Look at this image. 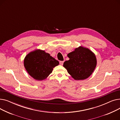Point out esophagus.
Listing matches in <instances>:
<instances>
[{"label":"esophagus","instance_id":"34e87169","mask_svg":"<svg viewBox=\"0 0 120 120\" xmlns=\"http://www.w3.org/2000/svg\"><path fill=\"white\" fill-rule=\"evenodd\" d=\"M63 63H64V61H60V64L61 65H63Z\"/></svg>","mask_w":120,"mask_h":120}]
</instances>
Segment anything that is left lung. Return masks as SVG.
Segmentation results:
<instances>
[{
  "mask_svg": "<svg viewBox=\"0 0 120 120\" xmlns=\"http://www.w3.org/2000/svg\"><path fill=\"white\" fill-rule=\"evenodd\" d=\"M67 56L70 59L64 63L63 67L74 80L89 78L96 67V55L89 48L79 46Z\"/></svg>",
  "mask_w": 120,
  "mask_h": 120,
  "instance_id": "8db88e82",
  "label": "left lung"
}]
</instances>
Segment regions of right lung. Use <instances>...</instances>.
Listing matches in <instances>:
<instances>
[{"label":"right lung","mask_w":120,"mask_h":120,"mask_svg":"<svg viewBox=\"0 0 120 120\" xmlns=\"http://www.w3.org/2000/svg\"><path fill=\"white\" fill-rule=\"evenodd\" d=\"M59 62L45 50L37 49L29 52L24 58V66L30 76L37 81L46 79Z\"/></svg>","instance_id":"1"}]
</instances>
